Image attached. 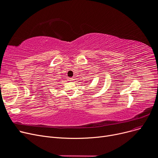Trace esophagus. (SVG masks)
<instances>
[{"mask_svg":"<svg viewBox=\"0 0 158 158\" xmlns=\"http://www.w3.org/2000/svg\"><path fill=\"white\" fill-rule=\"evenodd\" d=\"M74 78H68V81H71V82H73V81H74Z\"/></svg>","mask_w":158,"mask_h":158,"instance_id":"1","label":"esophagus"}]
</instances>
